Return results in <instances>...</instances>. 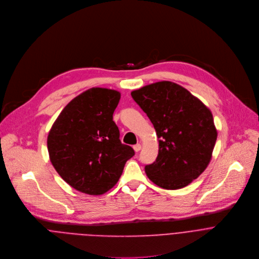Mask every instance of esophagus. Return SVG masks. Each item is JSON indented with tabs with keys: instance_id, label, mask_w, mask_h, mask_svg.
<instances>
[{
	"instance_id": "1",
	"label": "esophagus",
	"mask_w": 259,
	"mask_h": 259,
	"mask_svg": "<svg viewBox=\"0 0 259 259\" xmlns=\"http://www.w3.org/2000/svg\"><path fill=\"white\" fill-rule=\"evenodd\" d=\"M141 148H142L141 144H137V145H135V146H134V150H135L136 152H139V151L141 150Z\"/></svg>"
}]
</instances>
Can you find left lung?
Wrapping results in <instances>:
<instances>
[{
  "label": "left lung",
  "instance_id": "1",
  "mask_svg": "<svg viewBox=\"0 0 259 259\" xmlns=\"http://www.w3.org/2000/svg\"><path fill=\"white\" fill-rule=\"evenodd\" d=\"M133 99L151 120L159 142L157 158L145 166L160 188L177 190L208 166L218 138L208 107L172 81H158L133 91Z\"/></svg>",
  "mask_w": 259,
  "mask_h": 259
}]
</instances>
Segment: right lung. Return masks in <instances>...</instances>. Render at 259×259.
<instances>
[{
	"label": "right lung",
	"instance_id": "obj_1",
	"mask_svg": "<svg viewBox=\"0 0 259 259\" xmlns=\"http://www.w3.org/2000/svg\"><path fill=\"white\" fill-rule=\"evenodd\" d=\"M120 93L92 88L72 99L52 125L47 140L50 160L75 190L102 195L118 182L135 155L121 144L113 113Z\"/></svg>",
	"mask_w": 259,
	"mask_h": 259
}]
</instances>
